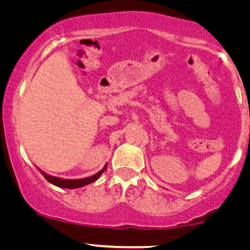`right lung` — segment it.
I'll return each instance as SVG.
<instances>
[{
	"mask_svg": "<svg viewBox=\"0 0 250 250\" xmlns=\"http://www.w3.org/2000/svg\"><path fill=\"white\" fill-rule=\"evenodd\" d=\"M39 170V172L44 176V178L50 182L51 184L58 186V188H83V186H86L91 183H94L95 180H98L100 178V176L102 173L104 172L107 169V164L102 167V170L99 171L98 173L93 174L91 177H86V178H81V179H65V178H59V177H55V176H51V174H47L46 172H44L43 170H41L39 167H37Z\"/></svg>",
	"mask_w": 250,
	"mask_h": 250,
	"instance_id": "obj_1",
	"label": "right lung"
}]
</instances>
